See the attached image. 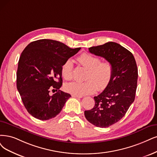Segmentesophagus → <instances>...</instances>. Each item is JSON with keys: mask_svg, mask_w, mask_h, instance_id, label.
<instances>
[{"mask_svg": "<svg viewBox=\"0 0 157 157\" xmlns=\"http://www.w3.org/2000/svg\"><path fill=\"white\" fill-rule=\"evenodd\" d=\"M72 97H73V98H83L82 96H78V95H74V94H72Z\"/></svg>", "mask_w": 157, "mask_h": 157, "instance_id": "34e87169", "label": "esophagus"}]
</instances>
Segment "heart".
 <instances>
[{
	"label": "heart",
	"instance_id": "b5f03b06",
	"mask_svg": "<svg viewBox=\"0 0 157 157\" xmlns=\"http://www.w3.org/2000/svg\"><path fill=\"white\" fill-rule=\"evenodd\" d=\"M77 60L83 68L86 69L85 82H73L64 85L65 90L74 95L84 96L98 90L105 89L111 82L113 76V65L109 61H100L99 57L89 53H83L78 57ZM73 63L67 59L61 67L62 76L66 80L73 78Z\"/></svg>",
	"mask_w": 157,
	"mask_h": 157
}]
</instances>
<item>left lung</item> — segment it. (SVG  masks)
I'll list each match as a JSON object with an SVG mask.
<instances>
[{"instance_id": "obj_1", "label": "left lung", "mask_w": 157, "mask_h": 157, "mask_svg": "<svg viewBox=\"0 0 157 157\" xmlns=\"http://www.w3.org/2000/svg\"><path fill=\"white\" fill-rule=\"evenodd\" d=\"M91 54L111 62V82L101 94L94 96L95 105L85 111L90 123L98 127H108L122 118L135 98L138 68L135 57L128 50L114 42L92 46Z\"/></svg>"}]
</instances>
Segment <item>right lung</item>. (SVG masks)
<instances>
[{
  "label": "right lung",
  "instance_id": "right-lung-1",
  "mask_svg": "<svg viewBox=\"0 0 157 157\" xmlns=\"http://www.w3.org/2000/svg\"><path fill=\"white\" fill-rule=\"evenodd\" d=\"M81 48H71L63 43L39 39L29 44L20 56L17 88L27 111L40 120L56 117L71 96L59 90L63 63ZM56 91L53 95L50 91Z\"/></svg>",
  "mask_w": 157,
  "mask_h": 157
}]
</instances>
